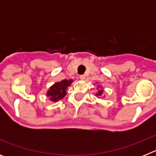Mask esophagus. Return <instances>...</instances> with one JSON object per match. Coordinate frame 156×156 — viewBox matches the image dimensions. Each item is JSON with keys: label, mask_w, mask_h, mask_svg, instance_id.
<instances>
[{"label": "esophagus", "mask_w": 156, "mask_h": 156, "mask_svg": "<svg viewBox=\"0 0 156 156\" xmlns=\"http://www.w3.org/2000/svg\"><path fill=\"white\" fill-rule=\"evenodd\" d=\"M80 79L81 80H83L85 79V76L84 75H80Z\"/></svg>", "instance_id": "obj_1"}]
</instances>
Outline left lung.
<instances>
[{"label":"left lung","instance_id":"1","mask_svg":"<svg viewBox=\"0 0 156 156\" xmlns=\"http://www.w3.org/2000/svg\"><path fill=\"white\" fill-rule=\"evenodd\" d=\"M100 87V86H99ZM103 92H104V90H102V89H99L98 90V91L97 92V93H96V96H98V97H100V96H101V95H102V94H103Z\"/></svg>","mask_w":156,"mask_h":156}]
</instances>
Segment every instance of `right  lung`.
<instances>
[{
    "mask_svg": "<svg viewBox=\"0 0 156 156\" xmlns=\"http://www.w3.org/2000/svg\"><path fill=\"white\" fill-rule=\"evenodd\" d=\"M73 82V80H63L60 82L54 83L47 92L46 95L49 98V100L56 102L62 99L66 95V89Z\"/></svg>",
    "mask_w": 156,
    "mask_h": 156,
    "instance_id": "1",
    "label": "right lung"
}]
</instances>
